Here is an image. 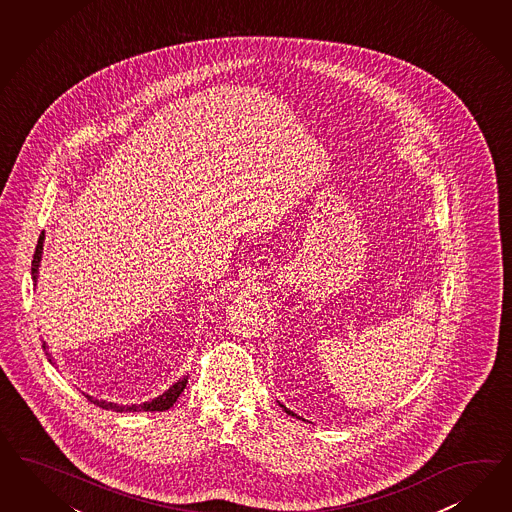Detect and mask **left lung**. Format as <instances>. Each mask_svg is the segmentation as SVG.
<instances>
[{"mask_svg": "<svg viewBox=\"0 0 512 512\" xmlns=\"http://www.w3.org/2000/svg\"><path fill=\"white\" fill-rule=\"evenodd\" d=\"M278 406H280V408L284 409V411H286V413H288V415H292V417H295V419H303V417H299V415H297V413H293L292 409L286 408V406H284V404H280V402H278ZM303 421H305V419H303Z\"/></svg>", "mask_w": 512, "mask_h": 512, "instance_id": "obj_1", "label": "left lung"}]
</instances>
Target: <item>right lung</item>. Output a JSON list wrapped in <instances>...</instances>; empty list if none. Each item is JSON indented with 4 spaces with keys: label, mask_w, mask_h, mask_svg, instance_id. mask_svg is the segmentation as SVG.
Wrapping results in <instances>:
<instances>
[{
    "label": "right lung",
    "mask_w": 512,
    "mask_h": 512,
    "mask_svg": "<svg viewBox=\"0 0 512 512\" xmlns=\"http://www.w3.org/2000/svg\"><path fill=\"white\" fill-rule=\"evenodd\" d=\"M43 247H44V232L39 235V241H37V249L33 254V262H31V280H33V286H37V278H39V267H41V260H43ZM43 350L48 355V361L54 365V359L52 355L48 353V344L43 342ZM189 383V376H183L170 387L166 389L162 395L153 398V400H147L144 404H131V406H123V404H116V402H108V400H99V398H93L91 395L84 396L88 398L89 402H93L95 406L99 408L110 409V411H117V413H123V411H164V409H170L176 404L179 395L185 391Z\"/></svg>",
    "instance_id": "obj_1"
}]
</instances>
